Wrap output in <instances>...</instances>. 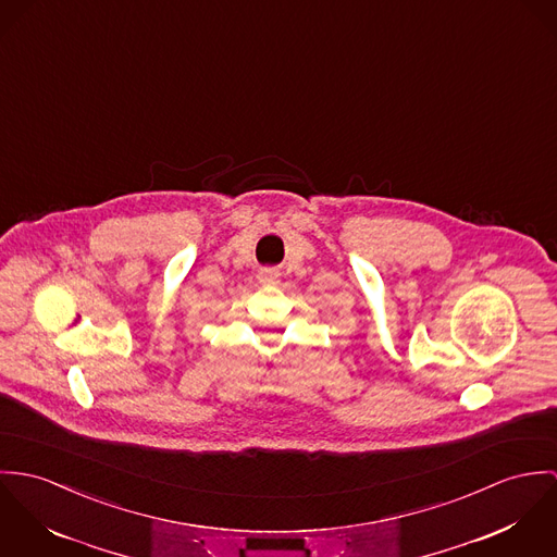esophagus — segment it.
Listing matches in <instances>:
<instances>
[{
    "label": "esophagus",
    "mask_w": 557,
    "mask_h": 557,
    "mask_svg": "<svg viewBox=\"0 0 557 557\" xmlns=\"http://www.w3.org/2000/svg\"><path fill=\"white\" fill-rule=\"evenodd\" d=\"M258 280H260V284H267V286H271V284H277V280H280V273H277L275 269H260V273H258Z\"/></svg>",
    "instance_id": "esophagus-1"
}]
</instances>
